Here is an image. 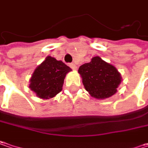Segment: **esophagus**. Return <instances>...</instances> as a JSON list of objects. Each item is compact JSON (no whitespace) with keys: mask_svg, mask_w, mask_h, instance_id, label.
<instances>
[{"mask_svg":"<svg viewBox=\"0 0 148 148\" xmlns=\"http://www.w3.org/2000/svg\"><path fill=\"white\" fill-rule=\"evenodd\" d=\"M69 67L71 68V69H77V65L74 64V63H72V64H69Z\"/></svg>","mask_w":148,"mask_h":148,"instance_id":"esophagus-1","label":"esophagus"}]
</instances>
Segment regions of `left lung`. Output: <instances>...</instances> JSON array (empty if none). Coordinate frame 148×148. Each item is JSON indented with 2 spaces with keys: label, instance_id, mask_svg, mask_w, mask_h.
I'll return each instance as SVG.
<instances>
[{
  "label": "left lung",
  "instance_id": "8db88e82",
  "mask_svg": "<svg viewBox=\"0 0 148 148\" xmlns=\"http://www.w3.org/2000/svg\"><path fill=\"white\" fill-rule=\"evenodd\" d=\"M79 73L85 89L92 97L98 99L113 95L122 81L118 69L99 56L92 58L89 63L82 64Z\"/></svg>",
  "mask_w": 148,
  "mask_h": 148
}]
</instances>
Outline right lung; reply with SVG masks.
<instances>
[{"label": "right lung", "mask_w": 148, "mask_h": 148, "mask_svg": "<svg viewBox=\"0 0 148 148\" xmlns=\"http://www.w3.org/2000/svg\"><path fill=\"white\" fill-rule=\"evenodd\" d=\"M71 70L61 60L47 56L35 69L29 79V88L42 99L54 98L62 90L64 78Z\"/></svg>", "instance_id": "right-lung-1"}]
</instances>
